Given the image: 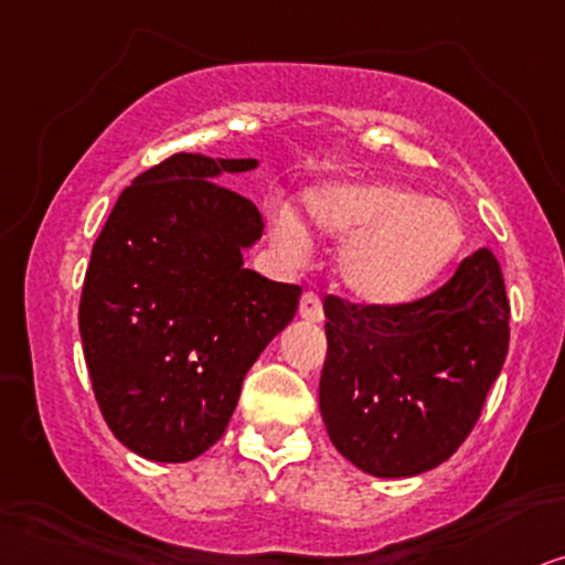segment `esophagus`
Segmentation results:
<instances>
[{
  "label": "esophagus",
  "mask_w": 565,
  "mask_h": 565,
  "mask_svg": "<svg viewBox=\"0 0 565 565\" xmlns=\"http://www.w3.org/2000/svg\"><path fill=\"white\" fill-rule=\"evenodd\" d=\"M299 318L310 320V323H320L323 320V302H320L318 295L305 291L302 299H299Z\"/></svg>",
  "instance_id": "esophagus-1"
}]
</instances>
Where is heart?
Masks as SVG:
<instances>
[{"instance_id":"b5f03b06","label":"heart","mask_w":565,"mask_h":565,"mask_svg":"<svg viewBox=\"0 0 565 565\" xmlns=\"http://www.w3.org/2000/svg\"><path fill=\"white\" fill-rule=\"evenodd\" d=\"M310 224L328 237H347L335 274L349 295L367 305H402L456 260L463 221L451 203L391 182H326L302 198ZM274 239L307 255L312 237L291 209L274 213Z\"/></svg>"}]
</instances>
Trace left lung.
<instances>
[{
  "instance_id": "1",
  "label": "left lung",
  "mask_w": 565,
  "mask_h": 565,
  "mask_svg": "<svg viewBox=\"0 0 565 565\" xmlns=\"http://www.w3.org/2000/svg\"><path fill=\"white\" fill-rule=\"evenodd\" d=\"M320 414L344 459L373 477H414L451 459L480 419L509 352V297L490 249L433 295L352 305L328 295Z\"/></svg>"
}]
</instances>
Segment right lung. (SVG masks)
<instances>
[{
	"label": "right lung",
	"instance_id": "add662e5",
	"mask_svg": "<svg viewBox=\"0 0 565 565\" xmlns=\"http://www.w3.org/2000/svg\"><path fill=\"white\" fill-rule=\"evenodd\" d=\"M255 159L174 153L135 177L90 253L81 339L111 433L142 459L190 461L216 443L242 381L295 318L302 289L245 268L263 234L216 182Z\"/></svg>",
	"mask_w": 565,
	"mask_h": 565
}]
</instances>
